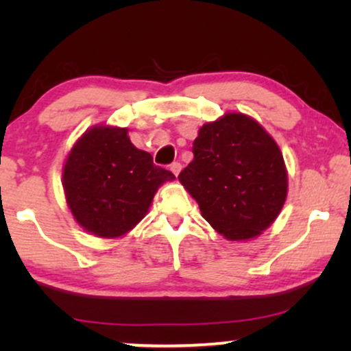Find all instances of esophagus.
I'll list each match as a JSON object with an SVG mask.
<instances>
[{"mask_svg":"<svg viewBox=\"0 0 351 351\" xmlns=\"http://www.w3.org/2000/svg\"><path fill=\"white\" fill-rule=\"evenodd\" d=\"M180 169H182V165H180V162H172V165H171V171H172V174H174L176 177L179 176Z\"/></svg>","mask_w":351,"mask_h":351,"instance_id":"obj_1","label":"esophagus"}]
</instances>
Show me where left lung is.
I'll return each mask as SVG.
<instances>
[{
	"instance_id": "8db88e82",
	"label": "left lung",
	"mask_w": 351,
	"mask_h": 351,
	"mask_svg": "<svg viewBox=\"0 0 351 351\" xmlns=\"http://www.w3.org/2000/svg\"><path fill=\"white\" fill-rule=\"evenodd\" d=\"M193 155L179 180L215 232L243 241L275 222L287 196V171L278 143L256 119L227 113L203 124Z\"/></svg>"
}]
</instances>
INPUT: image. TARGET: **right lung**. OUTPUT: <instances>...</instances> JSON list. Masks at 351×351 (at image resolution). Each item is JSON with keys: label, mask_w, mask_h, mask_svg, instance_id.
<instances>
[{"label": "right lung", "mask_w": 351, "mask_h": 351, "mask_svg": "<svg viewBox=\"0 0 351 351\" xmlns=\"http://www.w3.org/2000/svg\"><path fill=\"white\" fill-rule=\"evenodd\" d=\"M62 179L76 222L95 237L119 238L145 217L158 189L176 177L134 147L126 128L104 124L78 138Z\"/></svg>", "instance_id": "add662e5"}]
</instances>
